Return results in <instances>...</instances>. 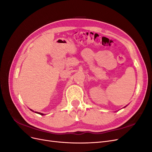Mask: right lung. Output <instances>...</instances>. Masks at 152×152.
<instances>
[{
    "label": "right lung",
    "instance_id": "add662e5",
    "mask_svg": "<svg viewBox=\"0 0 152 152\" xmlns=\"http://www.w3.org/2000/svg\"><path fill=\"white\" fill-rule=\"evenodd\" d=\"M32 112H34V110H31ZM35 113H38V114H40V115H44V113H40V112H35Z\"/></svg>",
    "mask_w": 152,
    "mask_h": 152
}]
</instances>
